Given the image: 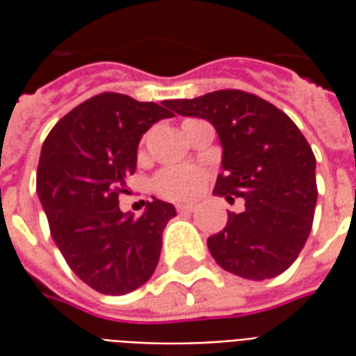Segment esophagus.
<instances>
[{
	"label": "esophagus",
	"mask_w": 356,
	"mask_h": 356,
	"mask_svg": "<svg viewBox=\"0 0 356 356\" xmlns=\"http://www.w3.org/2000/svg\"><path fill=\"white\" fill-rule=\"evenodd\" d=\"M194 209H196L194 204H177L179 213H193Z\"/></svg>",
	"instance_id": "obj_1"
}]
</instances>
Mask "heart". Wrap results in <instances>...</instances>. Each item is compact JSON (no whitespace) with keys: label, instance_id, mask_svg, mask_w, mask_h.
Instances as JSON below:
<instances>
[{"label":"heart","instance_id":"heart-1","mask_svg":"<svg viewBox=\"0 0 356 356\" xmlns=\"http://www.w3.org/2000/svg\"><path fill=\"white\" fill-rule=\"evenodd\" d=\"M191 122V120H186ZM206 181V171L188 165L165 168L152 181L154 191L168 200H188L198 194Z\"/></svg>","mask_w":356,"mask_h":356}]
</instances>
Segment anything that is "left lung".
Instances as JSON below:
<instances>
[{
	"label": "left lung",
	"mask_w": 356,
	"mask_h": 356,
	"mask_svg": "<svg viewBox=\"0 0 356 356\" xmlns=\"http://www.w3.org/2000/svg\"><path fill=\"white\" fill-rule=\"evenodd\" d=\"M181 116L208 120L223 147V173L213 194L246 200L208 238L209 254L232 275L265 280L298 259L313 227L316 160L290 118L261 97L221 89L168 101Z\"/></svg>",
	"instance_id": "1"
}]
</instances>
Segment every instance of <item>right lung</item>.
Masks as SVG:
<instances>
[{"instance_id":"right-lung-1","label":"right lung","mask_w":356,"mask_h":356,"mask_svg":"<svg viewBox=\"0 0 356 356\" xmlns=\"http://www.w3.org/2000/svg\"><path fill=\"white\" fill-rule=\"evenodd\" d=\"M171 116L168 101L101 93L70 110L43 143L35 191L51 236L68 267L101 293L137 290L158 265L175 208L154 198L135 217L120 209L118 196L127 194L143 133Z\"/></svg>"}]
</instances>
